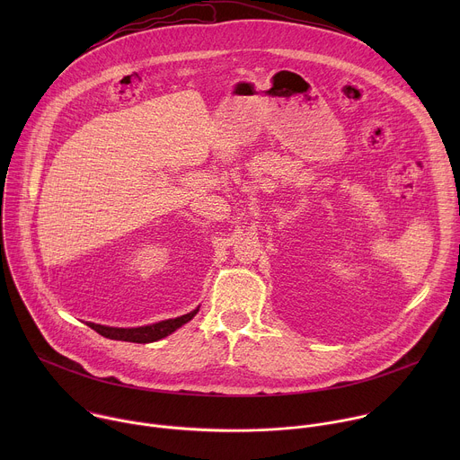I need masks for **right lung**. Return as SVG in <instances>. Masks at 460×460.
<instances>
[{"mask_svg": "<svg viewBox=\"0 0 460 460\" xmlns=\"http://www.w3.org/2000/svg\"><path fill=\"white\" fill-rule=\"evenodd\" d=\"M200 307H196L194 311L176 316V318H169V320H162L151 325H142V327H109V325H100V323H93L89 322L87 325L93 327L96 333H100L105 339L111 341H123V342H137V344H149V342H156L171 333H174L178 327H181L183 323H187L196 313H199Z\"/></svg>", "mask_w": 460, "mask_h": 460, "instance_id": "right-lung-1", "label": "right lung"}]
</instances>
